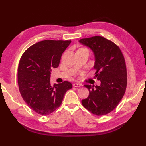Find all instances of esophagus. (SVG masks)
I'll list each match as a JSON object with an SVG mask.
<instances>
[{
  "label": "esophagus",
  "instance_id": "obj_1",
  "mask_svg": "<svg viewBox=\"0 0 146 146\" xmlns=\"http://www.w3.org/2000/svg\"><path fill=\"white\" fill-rule=\"evenodd\" d=\"M73 86L74 87H80V86H82V84H80L79 83H75L73 84Z\"/></svg>",
  "mask_w": 146,
  "mask_h": 146
}]
</instances>
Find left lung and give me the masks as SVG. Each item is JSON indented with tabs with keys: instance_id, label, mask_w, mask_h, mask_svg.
<instances>
[{
	"instance_id": "left-lung-1",
	"label": "left lung",
	"mask_w": 146,
	"mask_h": 146,
	"mask_svg": "<svg viewBox=\"0 0 146 146\" xmlns=\"http://www.w3.org/2000/svg\"><path fill=\"white\" fill-rule=\"evenodd\" d=\"M79 42L94 52V78L101 82L100 86L84 85L89 95L82 104L96 115H106L115 108L125 94L127 78L124 57L119 46L104 37L94 36Z\"/></svg>"
}]
</instances>
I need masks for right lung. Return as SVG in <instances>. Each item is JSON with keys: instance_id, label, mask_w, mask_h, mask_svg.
<instances>
[{"instance_id": "right-lung-1", "label": "right lung", "mask_w": 146, "mask_h": 146, "mask_svg": "<svg viewBox=\"0 0 146 146\" xmlns=\"http://www.w3.org/2000/svg\"><path fill=\"white\" fill-rule=\"evenodd\" d=\"M71 41L45 40L24 52L18 66L19 89L23 100L37 113L48 115L60 106L65 93L72 84L64 81L51 85L52 68L60 64L62 54Z\"/></svg>"}]
</instances>
